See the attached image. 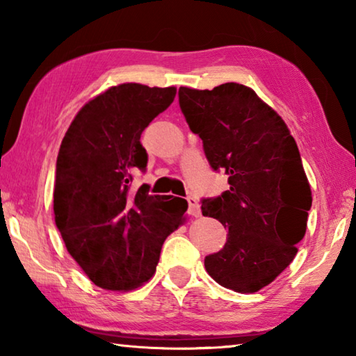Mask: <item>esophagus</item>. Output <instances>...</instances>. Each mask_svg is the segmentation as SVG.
Here are the masks:
<instances>
[{
	"mask_svg": "<svg viewBox=\"0 0 356 356\" xmlns=\"http://www.w3.org/2000/svg\"><path fill=\"white\" fill-rule=\"evenodd\" d=\"M186 201H188V212H190V215L200 216L201 215L200 201H197L195 196H188V197H186Z\"/></svg>",
	"mask_w": 356,
	"mask_h": 356,
	"instance_id": "obj_1",
	"label": "esophagus"
}]
</instances>
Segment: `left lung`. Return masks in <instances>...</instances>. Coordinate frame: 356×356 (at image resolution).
<instances>
[{"label": "left lung", "instance_id": "8db88e82", "mask_svg": "<svg viewBox=\"0 0 356 356\" xmlns=\"http://www.w3.org/2000/svg\"><path fill=\"white\" fill-rule=\"evenodd\" d=\"M179 105L210 166L229 176V190L201 206L227 229L222 250L204 259L207 273L231 291H261L293 261L306 232L312 196L297 143L280 114L243 84L182 86Z\"/></svg>", "mask_w": 356, "mask_h": 356}]
</instances>
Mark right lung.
<instances>
[{"label":"right lung","instance_id":"obj_1","mask_svg":"<svg viewBox=\"0 0 356 356\" xmlns=\"http://www.w3.org/2000/svg\"><path fill=\"white\" fill-rule=\"evenodd\" d=\"M176 91L140 83L111 86L76 113L59 147L56 226L69 254L102 289L125 292L152 278L161 245L185 220L188 202L182 197L152 196L147 185L130 191L131 174L147 165L143 130Z\"/></svg>","mask_w":356,"mask_h":356}]
</instances>
